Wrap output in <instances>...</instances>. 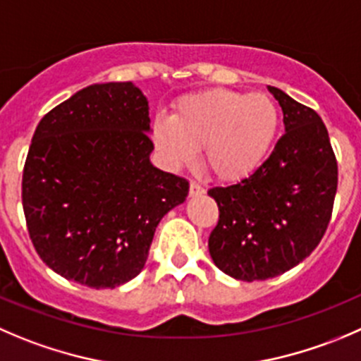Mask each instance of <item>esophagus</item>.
Returning a JSON list of instances; mask_svg holds the SVG:
<instances>
[{
	"mask_svg": "<svg viewBox=\"0 0 361 361\" xmlns=\"http://www.w3.org/2000/svg\"><path fill=\"white\" fill-rule=\"evenodd\" d=\"M188 194H190V197H197V195H202V194H204V187H202L201 183H197V181H190V188H188Z\"/></svg>",
	"mask_w": 361,
	"mask_h": 361,
	"instance_id": "esophagus-1",
	"label": "esophagus"
}]
</instances>
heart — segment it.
Wrapping results in <instances>:
<instances>
[{
  "instance_id": "b5f03b06",
  "label": "heart",
  "mask_w": 361,
  "mask_h": 361,
  "mask_svg": "<svg viewBox=\"0 0 361 361\" xmlns=\"http://www.w3.org/2000/svg\"><path fill=\"white\" fill-rule=\"evenodd\" d=\"M281 109L264 93L208 90L180 99L173 114L153 121L152 141L173 169L204 167L220 181H240L268 159L281 130Z\"/></svg>"
}]
</instances>
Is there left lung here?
Wrapping results in <instances>:
<instances>
[{
  "mask_svg": "<svg viewBox=\"0 0 361 361\" xmlns=\"http://www.w3.org/2000/svg\"><path fill=\"white\" fill-rule=\"evenodd\" d=\"M286 134L261 167L229 187L209 188L219 224L209 255L238 281L274 279L309 257L326 233L338 183L337 159L319 114L268 86Z\"/></svg>",
  "mask_w": 361,
  "mask_h": 361,
  "instance_id": "left-lung-1",
  "label": "left lung"
}]
</instances>
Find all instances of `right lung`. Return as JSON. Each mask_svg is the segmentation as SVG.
I'll use <instances>...</instances> for the list:
<instances>
[{
	"instance_id": "obj_1",
	"label": "right lung",
	"mask_w": 361,
	"mask_h": 361,
	"mask_svg": "<svg viewBox=\"0 0 361 361\" xmlns=\"http://www.w3.org/2000/svg\"><path fill=\"white\" fill-rule=\"evenodd\" d=\"M148 100L135 84L84 87L49 111L23 171L27 233L42 261L93 289L141 274L157 226L188 181L149 162Z\"/></svg>"
}]
</instances>
